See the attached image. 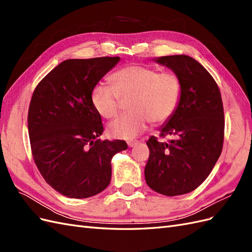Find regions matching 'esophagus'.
I'll return each mask as SVG.
<instances>
[{"label": "esophagus", "instance_id": "esophagus-1", "mask_svg": "<svg viewBox=\"0 0 252 252\" xmlns=\"http://www.w3.org/2000/svg\"><path fill=\"white\" fill-rule=\"evenodd\" d=\"M139 143V141H129L127 144H128V146L129 147H133V146H135L136 144Z\"/></svg>", "mask_w": 252, "mask_h": 252}]
</instances>
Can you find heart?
Segmentation results:
<instances>
[{"mask_svg": "<svg viewBox=\"0 0 252 252\" xmlns=\"http://www.w3.org/2000/svg\"><path fill=\"white\" fill-rule=\"evenodd\" d=\"M111 86L97 84L91 91L94 107L105 119L119 113L122 101H129L130 110L108 126L113 138L132 140L145 131L148 122L163 124L177 111L181 102L183 84L174 72H161L144 65H129L109 77Z\"/></svg>", "mask_w": 252, "mask_h": 252, "instance_id": "b5f03b06", "label": "heart"}]
</instances>
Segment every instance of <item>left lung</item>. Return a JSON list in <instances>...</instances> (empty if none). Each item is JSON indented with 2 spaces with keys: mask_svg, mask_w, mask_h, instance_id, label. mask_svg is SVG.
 I'll list each match as a JSON object with an SVG mask.
<instances>
[{
  "mask_svg": "<svg viewBox=\"0 0 252 252\" xmlns=\"http://www.w3.org/2000/svg\"><path fill=\"white\" fill-rule=\"evenodd\" d=\"M177 73L183 84L177 111L150 136L145 180L155 191L181 195L196 189L207 179L220 156L224 143V108L218 84L205 68L188 56H166L155 60Z\"/></svg>",
  "mask_w": 252,
  "mask_h": 252,
  "instance_id": "obj_1",
  "label": "left lung"
}]
</instances>
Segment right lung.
I'll return each mask as SVG.
<instances>
[{
	"instance_id": "add662e5",
	"label": "right lung",
	"mask_w": 252,
	"mask_h": 252,
	"mask_svg": "<svg viewBox=\"0 0 252 252\" xmlns=\"http://www.w3.org/2000/svg\"><path fill=\"white\" fill-rule=\"evenodd\" d=\"M119 57L66 60L35 87L28 109L33 161L47 184L61 194L86 199L111 180V158L125 141H101V116L91 91L118 64Z\"/></svg>"
}]
</instances>
